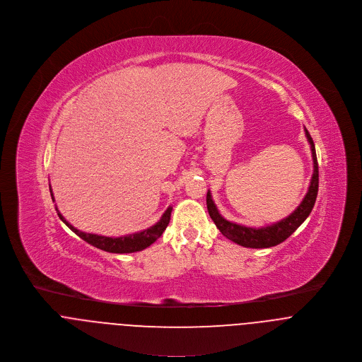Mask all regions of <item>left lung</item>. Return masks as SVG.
<instances>
[{"instance_id":"obj_1","label":"left lung","mask_w":362,"mask_h":362,"mask_svg":"<svg viewBox=\"0 0 362 362\" xmlns=\"http://www.w3.org/2000/svg\"><path fill=\"white\" fill-rule=\"evenodd\" d=\"M305 136L310 144V151H312V159H313V175L310 179V185L308 189V193L305 194L302 203L296 207V210L289 214L288 217L267 225L262 228H250L239 223H233L230 221H226L218 213L217 206L214 204L211 199V193L209 190L207 193V210L214 223L217 225L219 232L228 238L229 240L245 246V247H252V249H263V247H272L276 245H280L284 242L287 238H289L298 226L309 217L315 202L317 196V189H319V166H317V159H316V151H315V144L305 129Z\"/></svg>"}]
</instances>
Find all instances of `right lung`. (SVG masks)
Listing matches in <instances>:
<instances>
[{"label": "right lung", "mask_w": 362, "mask_h": 362, "mask_svg": "<svg viewBox=\"0 0 362 362\" xmlns=\"http://www.w3.org/2000/svg\"><path fill=\"white\" fill-rule=\"evenodd\" d=\"M50 194H52V199L54 202V196H53L52 189H50ZM56 211H57L60 219L73 230L74 233H76L81 239H83L89 245H92V246H95L100 250L109 252V253H134V252L144 250L145 247L151 246L163 233V230L166 229V226L170 221L172 207H169L163 213V216L155 225L146 228L141 232H136V233H130V235L119 236V238H110V236H102V235H96V233L82 232V230L74 228L73 225L62 216V213L57 210V207H56Z\"/></svg>", "instance_id": "1"}]
</instances>
